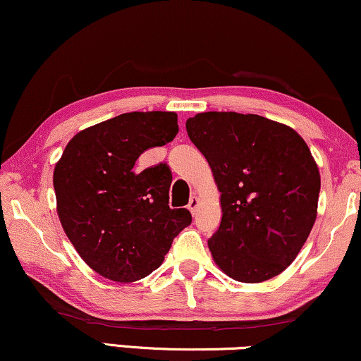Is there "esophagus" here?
<instances>
[{
  "label": "esophagus",
  "mask_w": 361,
  "mask_h": 361,
  "mask_svg": "<svg viewBox=\"0 0 361 361\" xmlns=\"http://www.w3.org/2000/svg\"><path fill=\"white\" fill-rule=\"evenodd\" d=\"M187 207H189V210H190L192 214L197 212V209H199V199L195 197V195H192L190 200H189V205H187Z\"/></svg>",
  "instance_id": "34e87169"
}]
</instances>
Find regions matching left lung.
Returning a JSON list of instances; mask_svg holds the SVG:
<instances>
[{
    "label": "left lung",
    "mask_w": 361,
    "mask_h": 361,
    "mask_svg": "<svg viewBox=\"0 0 361 361\" xmlns=\"http://www.w3.org/2000/svg\"><path fill=\"white\" fill-rule=\"evenodd\" d=\"M185 129L221 190L222 222L209 238L215 264L243 283L282 274L317 219L320 172L305 140L238 112H200Z\"/></svg>",
    "instance_id": "left-lung-1"
}]
</instances>
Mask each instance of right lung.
I'll return each instance as SVG.
<instances>
[{
	"label": "right lung",
	"mask_w": 361,
	"mask_h": 361,
	"mask_svg": "<svg viewBox=\"0 0 361 361\" xmlns=\"http://www.w3.org/2000/svg\"><path fill=\"white\" fill-rule=\"evenodd\" d=\"M177 133L176 112H126L78 133L56 164L61 226L102 277L123 283L147 277L190 226L189 210L169 207L166 164L134 171L140 154Z\"/></svg>",
	"instance_id": "add662e5"
}]
</instances>
